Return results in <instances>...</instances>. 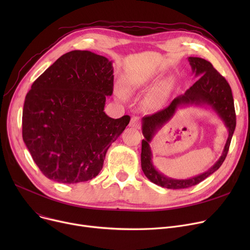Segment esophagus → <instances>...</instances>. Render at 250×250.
<instances>
[{
  "mask_svg": "<svg viewBox=\"0 0 250 250\" xmlns=\"http://www.w3.org/2000/svg\"><path fill=\"white\" fill-rule=\"evenodd\" d=\"M129 126L140 129L141 126H142L141 122H140V118L138 116H133L132 120H130V122H129Z\"/></svg>",
  "mask_w": 250,
  "mask_h": 250,
  "instance_id": "1",
  "label": "esophagus"
}]
</instances>
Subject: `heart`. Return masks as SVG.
I'll return each instance as SVG.
<instances>
[{
    "instance_id": "obj_1",
    "label": "heart",
    "mask_w": 250,
    "mask_h": 250,
    "mask_svg": "<svg viewBox=\"0 0 250 250\" xmlns=\"http://www.w3.org/2000/svg\"><path fill=\"white\" fill-rule=\"evenodd\" d=\"M127 91H130V88H128ZM116 94H117V97L120 98L121 100H125V91H124L122 88H118V89H117Z\"/></svg>"
}]
</instances>
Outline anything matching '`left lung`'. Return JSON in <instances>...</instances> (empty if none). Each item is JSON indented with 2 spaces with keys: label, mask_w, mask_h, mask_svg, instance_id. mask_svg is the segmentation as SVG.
<instances>
[{
  "label": "left lung",
  "mask_w": 250,
  "mask_h": 250,
  "mask_svg": "<svg viewBox=\"0 0 250 250\" xmlns=\"http://www.w3.org/2000/svg\"><path fill=\"white\" fill-rule=\"evenodd\" d=\"M192 72L196 77H200L183 95L178 96L172 100L164 109L146 115L143 117L142 130L145 137L142 141L141 165L143 172L147 178L155 185L170 188L182 189L198 185L208 176L213 174L224 162L229 151L231 139L236 126V114L234 108V100L229 83L214 67L213 64L202 58H188ZM208 104L220 116L229 129V135L227 145L219 160L208 172L188 180H173L165 177L157 172L151 162V151L149 143L158 130L174 115L180 104Z\"/></svg>",
  "instance_id": "8db88e82"
}]
</instances>
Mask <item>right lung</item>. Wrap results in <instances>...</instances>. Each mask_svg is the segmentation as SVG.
Here are the masks:
<instances>
[{
	"label": "right lung",
	"mask_w": 250,
	"mask_h": 250,
	"mask_svg": "<svg viewBox=\"0 0 250 250\" xmlns=\"http://www.w3.org/2000/svg\"><path fill=\"white\" fill-rule=\"evenodd\" d=\"M112 92L111 62L88 50L62 55L33 82L24 101L22 137L47 178L71 185L98 175L130 120L103 111Z\"/></svg>",
	"instance_id": "right-lung-1"
}]
</instances>
